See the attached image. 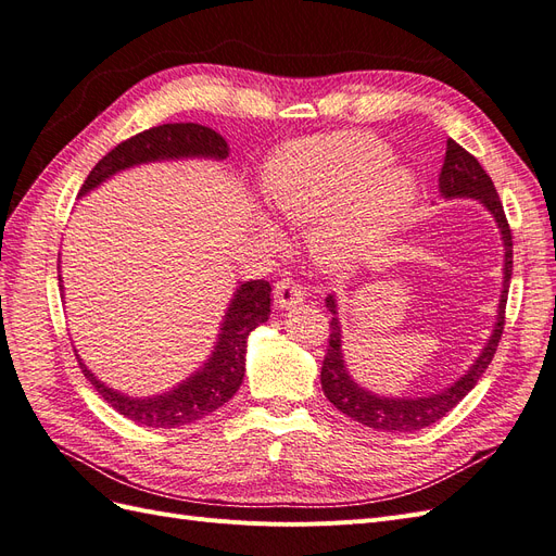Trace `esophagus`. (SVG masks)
<instances>
[{"instance_id":"34e87169","label":"esophagus","mask_w":556,"mask_h":556,"mask_svg":"<svg viewBox=\"0 0 556 556\" xmlns=\"http://www.w3.org/2000/svg\"><path fill=\"white\" fill-rule=\"evenodd\" d=\"M301 301H304V290L299 288V285L290 278H282L276 282V290H274V304L280 311H290L294 306H299Z\"/></svg>"}]
</instances>
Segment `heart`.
I'll use <instances>...</instances> for the list:
<instances>
[{
  "instance_id": "obj_1",
  "label": "heart",
  "mask_w": 556,
  "mask_h": 556,
  "mask_svg": "<svg viewBox=\"0 0 556 556\" xmlns=\"http://www.w3.org/2000/svg\"><path fill=\"white\" fill-rule=\"evenodd\" d=\"M264 194L282 220L311 225L313 257L343 271L406 225L419 194L410 166L368 131H336L280 146L264 166ZM274 237L271 225H262Z\"/></svg>"
}]
</instances>
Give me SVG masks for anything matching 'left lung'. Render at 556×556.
I'll return each instance as SVG.
<instances>
[{
	"mask_svg": "<svg viewBox=\"0 0 556 556\" xmlns=\"http://www.w3.org/2000/svg\"><path fill=\"white\" fill-rule=\"evenodd\" d=\"M439 190L443 199H476L494 217L498 227L501 241H503V282H501V296L496 308V323L494 329L486 339L484 348L476 362L468 366V371L459 376L445 390L425 394V396H384L366 390L355 378L350 376L345 355H343V329L339 319V296L329 294L325 299L327 311L331 317V333H329V348L323 362V371H319V380H323L325 396L339 408L343 415L357 419V422L378 429V431H392V433H408L419 431L433 422H439L457 403L473 390L486 366L494 359V352L498 348L503 325H506V301H508V288L513 276V237L510 227L503 213V204L496 194V188L492 178L480 166V162L466 153V150L447 139L445 150V164L439 178Z\"/></svg>",
	"mask_w": 556,
	"mask_h": 556,
	"instance_id": "obj_1",
	"label": "left lung"
}]
</instances>
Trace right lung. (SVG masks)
Masks as SVG:
<instances>
[{
  "label": "right lung",
  "mask_w": 556,
  "mask_h": 556,
  "mask_svg": "<svg viewBox=\"0 0 556 556\" xmlns=\"http://www.w3.org/2000/svg\"><path fill=\"white\" fill-rule=\"evenodd\" d=\"M227 155V141L211 127L197 123H169L150 127L137 134V137L123 141L121 146H115L106 157L99 160L86 182H83L78 197H86L115 174L141 164L180 160L223 162ZM60 292L64 296L62 285ZM268 313H271V285L266 280L239 282L223 315L220 331H217L208 359L194 374L172 387V390L153 396H129L121 390H113V387L90 371L86 362L80 359L78 350L74 352L83 368V376L90 380L99 396L111 403L117 413L143 427L174 429L211 415L239 392L245 376L248 339L252 331L266 323Z\"/></svg>",
  "instance_id": "add662e5"
}]
</instances>
